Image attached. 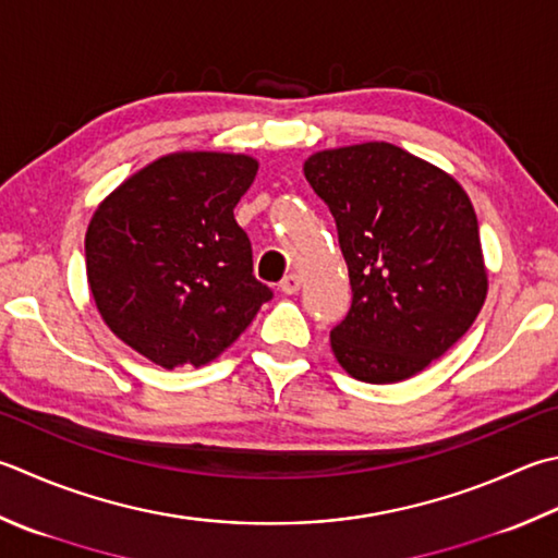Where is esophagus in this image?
Segmentation results:
<instances>
[{"mask_svg":"<svg viewBox=\"0 0 558 558\" xmlns=\"http://www.w3.org/2000/svg\"><path fill=\"white\" fill-rule=\"evenodd\" d=\"M279 287L283 293H296L301 289V279H299V275H287L281 279Z\"/></svg>","mask_w":558,"mask_h":558,"instance_id":"obj_1","label":"esophagus"}]
</instances>
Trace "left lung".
Listing matches in <instances>:
<instances>
[{
    "instance_id": "obj_1",
    "label": "left lung",
    "mask_w": 558,
    "mask_h": 558,
    "mask_svg": "<svg viewBox=\"0 0 558 558\" xmlns=\"http://www.w3.org/2000/svg\"><path fill=\"white\" fill-rule=\"evenodd\" d=\"M338 226L352 306L330 344L342 369L396 384L439 360L486 301L478 220L461 184L391 143L320 150L303 165Z\"/></svg>"
}]
</instances>
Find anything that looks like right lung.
<instances>
[{
    "instance_id": "obj_1",
    "label": "right lung",
    "mask_w": 558,
    "mask_h": 558,
    "mask_svg": "<svg viewBox=\"0 0 558 558\" xmlns=\"http://www.w3.org/2000/svg\"><path fill=\"white\" fill-rule=\"evenodd\" d=\"M255 174L247 155L172 153L113 189L89 220L87 281L104 323L165 369L216 360L271 299L233 216Z\"/></svg>"
}]
</instances>
